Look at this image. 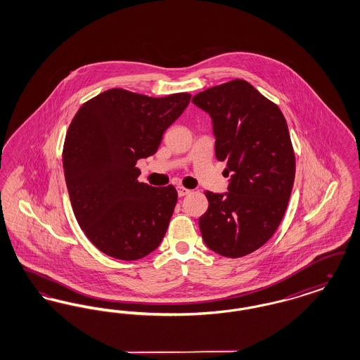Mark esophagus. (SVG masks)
Here are the masks:
<instances>
[{
	"instance_id": "1",
	"label": "esophagus",
	"mask_w": 360,
	"mask_h": 360,
	"mask_svg": "<svg viewBox=\"0 0 360 360\" xmlns=\"http://www.w3.org/2000/svg\"><path fill=\"white\" fill-rule=\"evenodd\" d=\"M176 191H178V195H179V197H185V195L190 194V191H191V190L184 188V186H178V188H176Z\"/></svg>"
}]
</instances>
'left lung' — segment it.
<instances>
[{
    "instance_id": "left-lung-1",
    "label": "left lung",
    "mask_w": 360,
    "mask_h": 360,
    "mask_svg": "<svg viewBox=\"0 0 360 360\" xmlns=\"http://www.w3.org/2000/svg\"><path fill=\"white\" fill-rule=\"evenodd\" d=\"M191 101L212 116L216 158L232 174L226 194L205 191L202 239L223 257H245L271 239L289 204L295 155L288 122L244 79L206 89Z\"/></svg>"
}]
</instances>
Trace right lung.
Returning <instances> with one entry per match:
<instances>
[{"label":"right lung","mask_w":360,"mask_h":360,"mask_svg":"<svg viewBox=\"0 0 360 360\" xmlns=\"http://www.w3.org/2000/svg\"><path fill=\"white\" fill-rule=\"evenodd\" d=\"M190 93L148 97L109 89L86 101L70 122L63 170L75 219L101 252L137 260L163 239L178 193L139 182L137 160L158 151Z\"/></svg>","instance_id":"1"}]
</instances>
